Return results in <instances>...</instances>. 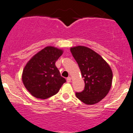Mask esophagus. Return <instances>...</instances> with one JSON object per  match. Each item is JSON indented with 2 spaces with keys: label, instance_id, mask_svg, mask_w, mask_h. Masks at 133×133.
Segmentation results:
<instances>
[{
  "label": "esophagus",
  "instance_id": "esophagus-1",
  "mask_svg": "<svg viewBox=\"0 0 133 133\" xmlns=\"http://www.w3.org/2000/svg\"><path fill=\"white\" fill-rule=\"evenodd\" d=\"M71 78L70 77H68V78H67V79H66V81H67V82H71Z\"/></svg>",
  "mask_w": 133,
  "mask_h": 133
}]
</instances>
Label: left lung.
I'll return each instance as SVG.
<instances>
[{
	"mask_svg": "<svg viewBox=\"0 0 133 133\" xmlns=\"http://www.w3.org/2000/svg\"><path fill=\"white\" fill-rule=\"evenodd\" d=\"M70 51L85 82L83 90L76 92V97L85 104H97L111 89L112 82L111 67L102 56L89 48L78 46L71 48Z\"/></svg>",
	"mask_w": 133,
	"mask_h": 133,
	"instance_id": "8db88e82",
	"label": "left lung"
}]
</instances>
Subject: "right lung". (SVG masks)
I'll return each mask as SVG.
<instances>
[{"label":"right lung","instance_id":"add662e5","mask_svg":"<svg viewBox=\"0 0 133 133\" xmlns=\"http://www.w3.org/2000/svg\"><path fill=\"white\" fill-rule=\"evenodd\" d=\"M63 51L53 46H47L31 58L24 68L22 80L32 96L46 99L58 93L65 78L55 65Z\"/></svg>","mask_w":133,"mask_h":133}]
</instances>
